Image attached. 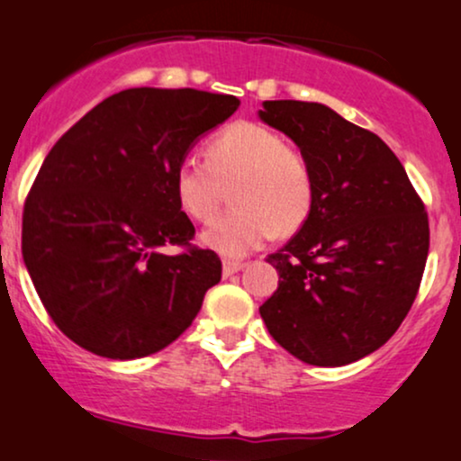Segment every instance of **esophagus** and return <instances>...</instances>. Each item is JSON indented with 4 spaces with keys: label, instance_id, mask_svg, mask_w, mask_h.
<instances>
[{
    "label": "esophagus",
    "instance_id": "34e87169",
    "mask_svg": "<svg viewBox=\"0 0 461 461\" xmlns=\"http://www.w3.org/2000/svg\"><path fill=\"white\" fill-rule=\"evenodd\" d=\"M247 264L240 262V260H230V258H223V275L225 277H230V275H234L238 271H242Z\"/></svg>",
    "mask_w": 461,
    "mask_h": 461
}]
</instances>
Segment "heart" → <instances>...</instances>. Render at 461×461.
Listing matches in <instances>:
<instances>
[{
    "mask_svg": "<svg viewBox=\"0 0 461 461\" xmlns=\"http://www.w3.org/2000/svg\"><path fill=\"white\" fill-rule=\"evenodd\" d=\"M230 188L234 208L203 230L205 247L240 258L275 234H293L314 205L308 158L282 134L260 123L227 125L203 147V162L184 158L173 171V194L184 214L208 221Z\"/></svg>",
    "mask_w": 461,
    "mask_h": 461,
    "instance_id": "heart-1",
    "label": "heart"
}]
</instances>
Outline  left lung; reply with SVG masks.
I'll use <instances>...</instances> for the list:
<instances>
[{
    "label": "left lung",
    "instance_id": "left-lung-1",
    "mask_svg": "<svg viewBox=\"0 0 461 461\" xmlns=\"http://www.w3.org/2000/svg\"><path fill=\"white\" fill-rule=\"evenodd\" d=\"M260 119L297 142L314 176L308 221L267 258L279 285L264 325L312 366L357 362L414 303L429 253L425 203L393 149L327 105L264 102Z\"/></svg>",
    "mask_w": 461,
    "mask_h": 461
}]
</instances>
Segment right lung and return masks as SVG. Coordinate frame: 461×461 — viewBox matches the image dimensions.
Segmentation results:
<instances>
[{
	"mask_svg": "<svg viewBox=\"0 0 461 461\" xmlns=\"http://www.w3.org/2000/svg\"><path fill=\"white\" fill-rule=\"evenodd\" d=\"M234 95L128 88L47 153L23 205L21 251L47 314L95 356L136 359L188 330L221 260L193 245L173 194L193 142L236 113ZM179 246L176 257L162 246Z\"/></svg>",
	"mask_w": 461,
	"mask_h": 461,
	"instance_id": "add662e5",
	"label": "right lung"
}]
</instances>
